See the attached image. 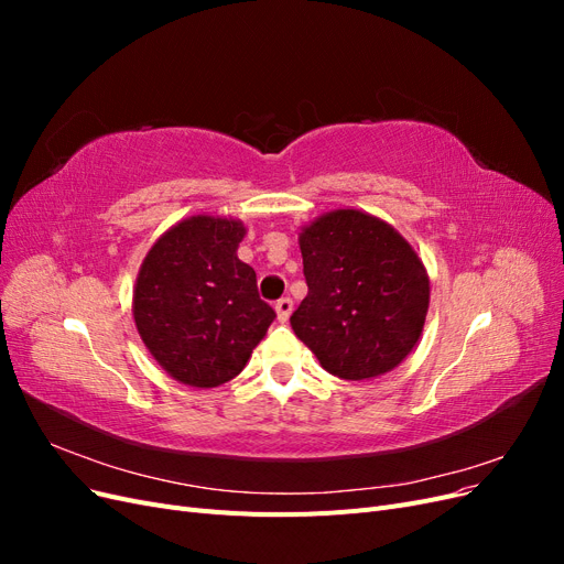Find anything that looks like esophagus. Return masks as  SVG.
Returning <instances> with one entry per match:
<instances>
[{"mask_svg":"<svg viewBox=\"0 0 564 564\" xmlns=\"http://www.w3.org/2000/svg\"><path fill=\"white\" fill-rule=\"evenodd\" d=\"M292 311H294V301L292 299H280L278 303H275V313H278V319L280 322H286L289 319V315H292Z\"/></svg>","mask_w":564,"mask_h":564,"instance_id":"esophagus-1","label":"esophagus"}]
</instances>
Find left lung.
<instances>
[{
  "instance_id": "8db88e82",
  "label": "left lung",
  "mask_w": 564,
  "mask_h": 564,
  "mask_svg": "<svg viewBox=\"0 0 564 564\" xmlns=\"http://www.w3.org/2000/svg\"><path fill=\"white\" fill-rule=\"evenodd\" d=\"M299 247L308 296L292 329L319 365L338 379L371 381L406 360L431 305L416 249L388 220L352 207L303 226Z\"/></svg>"
}]
</instances>
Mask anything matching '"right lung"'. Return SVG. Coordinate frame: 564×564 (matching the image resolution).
<instances>
[{"mask_svg": "<svg viewBox=\"0 0 564 564\" xmlns=\"http://www.w3.org/2000/svg\"><path fill=\"white\" fill-rule=\"evenodd\" d=\"M245 235L240 218L187 216L158 237L135 275V329L183 386L207 390L235 379L275 319L253 268L237 259Z\"/></svg>", "mask_w": 564, "mask_h": 564, "instance_id": "obj_1", "label": "right lung"}]
</instances>
